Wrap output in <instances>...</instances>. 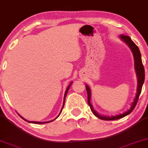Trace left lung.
Here are the masks:
<instances>
[{
    "mask_svg": "<svg viewBox=\"0 0 148 148\" xmlns=\"http://www.w3.org/2000/svg\"><path fill=\"white\" fill-rule=\"evenodd\" d=\"M119 38L121 39L123 42H125L127 44L132 51V53L133 55L134 58V66H135V70L136 72V75H137V92H136L135 97L134 98L133 101L131 103V107L127 111L124 112L123 114H117L115 116H103L101 114H99L94 110L92 107V104L90 103V98H91V90L89 86L87 84H86V91H87L88 95V104L90 106V110L93 113V114L96 117L99 118V119L103 120V121H114V120H118L126 116L129 115L131 112L133 111L134 108H135L136 104L138 101L139 97L140 95L141 88L145 80V70L143 68L142 61H141V56L140 51L138 48V47L136 45L135 43L133 42L131 38L128 36H124V35H120Z\"/></svg>",
    "mask_w": 148,
    "mask_h": 148,
    "instance_id": "1",
    "label": "left lung"
}]
</instances>
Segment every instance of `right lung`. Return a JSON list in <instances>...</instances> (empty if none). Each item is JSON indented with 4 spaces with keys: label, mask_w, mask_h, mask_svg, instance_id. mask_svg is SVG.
Wrapping results in <instances>:
<instances>
[{
    "label": "right lung",
    "mask_w": 148,
    "mask_h": 148,
    "mask_svg": "<svg viewBox=\"0 0 148 148\" xmlns=\"http://www.w3.org/2000/svg\"><path fill=\"white\" fill-rule=\"evenodd\" d=\"M72 84V82H71V83L69 84V85L68 86V87H67V88H66V92H65V94H64V103H63V106H62V110H61V112H60V114H59V115L58 116H57L56 119H53V120H52V121H47V122H35V121H27V120H25V119H23V118H22V116H21L20 115H19L22 118V119H23L25 120V121H27V122H28V123H34V124H45V123H51V122H52V121H55V120L56 119H58V118L59 117V116L61 114V113H62V109H63V108H64V103H65V100H66V95H67V93H68V90H69V88H70V86H71V84Z\"/></svg>",
    "instance_id": "1"
}]
</instances>
